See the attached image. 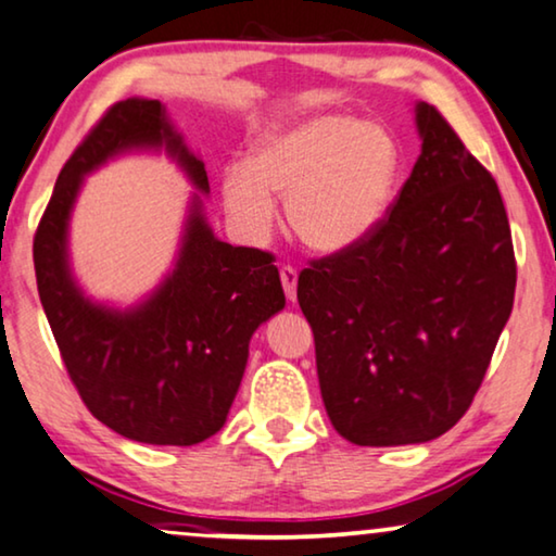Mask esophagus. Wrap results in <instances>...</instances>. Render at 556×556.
I'll return each instance as SVG.
<instances>
[{
  "label": "esophagus",
  "instance_id": "esophagus-1",
  "mask_svg": "<svg viewBox=\"0 0 556 556\" xmlns=\"http://www.w3.org/2000/svg\"><path fill=\"white\" fill-rule=\"evenodd\" d=\"M279 279H281V287H285L287 300L294 302L296 300V269L285 264V267L279 269Z\"/></svg>",
  "mask_w": 556,
  "mask_h": 556
}]
</instances>
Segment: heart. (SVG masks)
I'll return each instance as SVG.
<instances>
[{
  "instance_id": "b5f03b06",
  "label": "heart",
  "mask_w": 556,
  "mask_h": 556,
  "mask_svg": "<svg viewBox=\"0 0 556 556\" xmlns=\"http://www.w3.org/2000/svg\"><path fill=\"white\" fill-rule=\"evenodd\" d=\"M397 176V148L386 128L348 115H317L256 140L247 163L222 176V201L249 241L275 224L285 197L287 222L315 252H342L386 214Z\"/></svg>"
}]
</instances>
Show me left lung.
<instances>
[{"instance_id": "1", "label": "left lung", "mask_w": 556, "mask_h": 556, "mask_svg": "<svg viewBox=\"0 0 556 556\" xmlns=\"http://www.w3.org/2000/svg\"><path fill=\"white\" fill-rule=\"evenodd\" d=\"M424 148L357 244L300 271L334 431L357 445L426 443L464 418L514 307L511 229L494 176L433 105Z\"/></svg>"}]
</instances>
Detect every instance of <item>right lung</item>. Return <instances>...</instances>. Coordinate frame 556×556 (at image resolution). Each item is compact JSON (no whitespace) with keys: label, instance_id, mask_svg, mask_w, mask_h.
Here are the masks:
<instances>
[{"label":"right lung","instance_id":"right-lung-1","mask_svg":"<svg viewBox=\"0 0 556 556\" xmlns=\"http://www.w3.org/2000/svg\"><path fill=\"white\" fill-rule=\"evenodd\" d=\"M128 148H166L199 191L208 176L159 100L108 108L62 166L37 226V292L83 403L111 431L153 445H193L222 431L256 327L285 307L275 256L218 241L191 203L176 269L140 307L85 300L67 264V222L83 176Z\"/></svg>","mask_w":556,"mask_h":556}]
</instances>
